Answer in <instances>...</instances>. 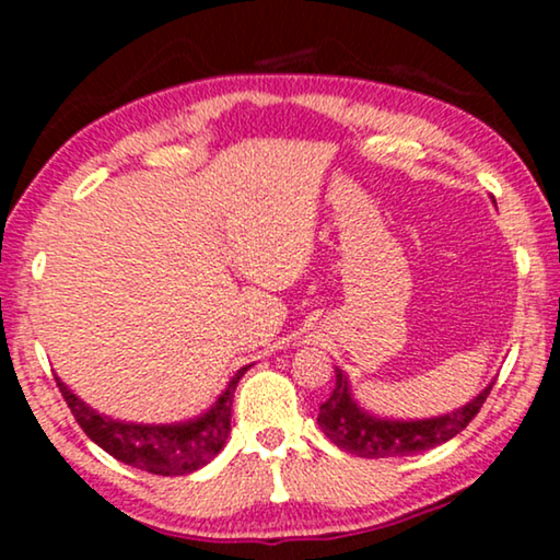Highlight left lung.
Instances as JSON below:
<instances>
[{"label": "left lung", "instance_id": "obj_1", "mask_svg": "<svg viewBox=\"0 0 560 560\" xmlns=\"http://www.w3.org/2000/svg\"><path fill=\"white\" fill-rule=\"evenodd\" d=\"M492 385L481 389L471 402L458 408L448 416L425 418V420H382L359 408L347 374L336 370V385L328 400L318 410V425L326 439L349 454L364 458H393L410 456L441 446L464 431L474 416L481 410Z\"/></svg>", "mask_w": 560, "mask_h": 560}]
</instances>
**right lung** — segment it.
Segmentation results:
<instances>
[{
	"label": "right lung",
	"mask_w": 560,
	"mask_h": 560,
	"mask_svg": "<svg viewBox=\"0 0 560 560\" xmlns=\"http://www.w3.org/2000/svg\"><path fill=\"white\" fill-rule=\"evenodd\" d=\"M247 370L249 366H242L234 374L232 382H229L224 393L219 395V400L209 410L194 420H186V423L171 425L125 423V420L102 416V412H96L86 402L79 400L58 377L56 382L60 395H63V400L73 412L75 423L106 454L121 464L160 474V477H183V474L201 469L224 448L229 431H232L234 389Z\"/></svg>",
	"instance_id": "right-lung-1"
}]
</instances>
